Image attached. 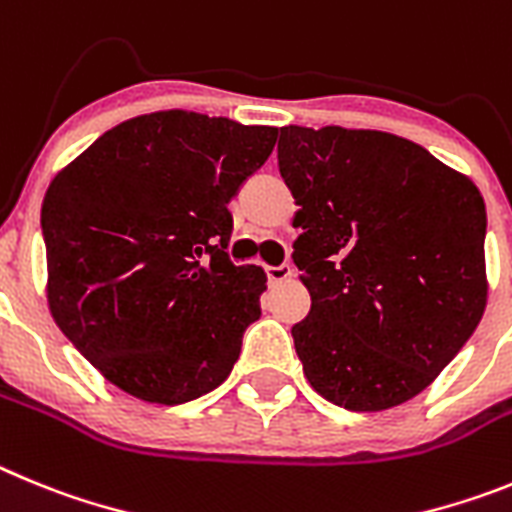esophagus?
Here are the masks:
<instances>
[{
    "label": "esophagus",
    "mask_w": 512,
    "mask_h": 512,
    "mask_svg": "<svg viewBox=\"0 0 512 512\" xmlns=\"http://www.w3.org/2000/svg\"><path fill=\"white\" fill-rule=\"evenodd\" d=\"M265 273L267 278H270V283H280V280L293 278V265H290V262H283V265H267Z\"/></svg>",
    "instance_id": "esophagus-1"
}]
</instances>
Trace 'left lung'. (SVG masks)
Masks as SVG:
<instances>
[{"label":"left lung","instance_id":"left-lung-1","mask_svg":"<svg viewBox=\"0 0 512 512\" xmlns=\"http://www.w3.org/2000/svg\"><path fill=\"white\" fill-rule=\"evenodd\" d=\"M278 165L301 206L293 262L311 311L290 334L303 375L347 411L416 398L485 313L480 188L377 130L280 127Z\"/></svg>","mask_w":512,"mask_h":512}]
</instances>
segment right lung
<instances>
[{"label":"right lung","mask_w":512,"mask_h":512,"mask_svg":"<svg viewBox=\"0 0 512 512\" xmlns=\"http://www.w3.org/2000/svg\"><path fill=\"white\" fill-rule=\"evenodd\" d=\"M275 140V127L170 109L117 124L53 178L50 313L119 390L178 405L229 377L267 278L229 260L227 204Z\"/></svg>","instance_id":"obj_1"}]
</instances>
